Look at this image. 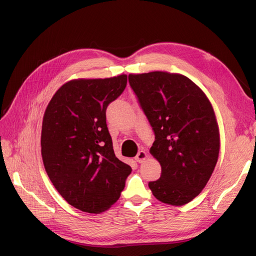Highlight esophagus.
<instances>
[{
  "label": "esophagus",
  "mask_w": 256,
  "mask_h": 256,
  "mask_svg": "<svg viewBox=\"0 0 256 256\" xmlns=\"http://www.w3.org/2000/svg\"><path fill=\"white\" fill-rule=\"evenodd\" d=\"M146 156H147L146 152H145L144 150H140V152L137 154V156H135L136 162H137V163H142L143 160L146 158Z\"/></svg>",
  "instance_id": "34e87169"
}]
</instances>
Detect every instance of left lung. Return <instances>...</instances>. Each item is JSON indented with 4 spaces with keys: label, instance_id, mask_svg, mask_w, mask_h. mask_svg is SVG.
Returning a JSON list of instances; mask_svg holds the SVG:
<instances>
[{
    "label": "left lung",
    "instance_id": "8db88e82",
    "mask_svg": "<svg viewBox=\"0 0 256 256\" xmlns=\"http://www.w3.org/2000/svg\"><path fill=\"white\" fill-rule=\"evenodd\" d=\"M128 82L154 130L150 154L162 167L150 189L164 204L190 202L206 186L219 156V128L210 100L178 74H130Z\"/></svg>",
    "mask_w": 256,
    "mask_h": 256
}]
</instances>
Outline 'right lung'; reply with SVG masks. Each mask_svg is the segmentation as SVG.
<instances>
[{"label": "right lung", "mask_w": 256, "mask_h": 256, "mask_svg": "<svg viewBox=\"0 0 256 256\" xmlns=\"http://www.w3.org/2000/svg\"><path fill=\"white\" fill-rule=\"evenodd\" d=\"M128 76L78 78L61 86L44 112L42 156L48 176L74 208L104 212L124 191L130 166L116 158L106 110L126 87Z\"/></svg>", "instance_id": "obj_1"}]
</instances>
